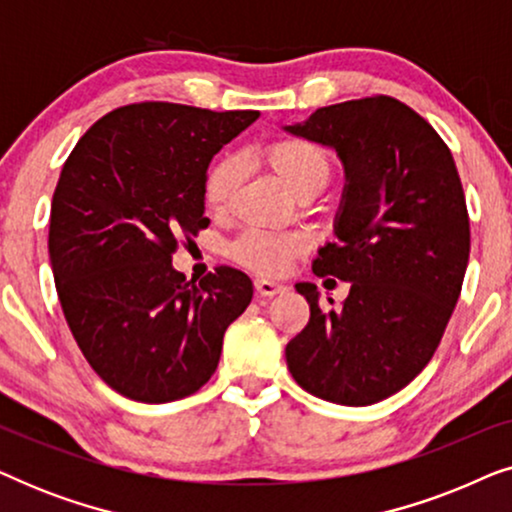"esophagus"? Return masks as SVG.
Segmentation results:
<instances>
[{
  "mask_svg": "<svg viewBox=\"0 0 512 512\" xmlns=\"http://www.w3.org/2000/svg\"><path fill=\"white\" fill-rule=\"evenodd\" d=\"M254 289H256L258 296H277V293H282L286 286L282 282H277V279L256 277L254 279Z\"/></svg>",
  "mask_w": 512,
  "mask_h": 512,
  "instance_id": "34e87169",
  "label": "esophagus"
}]
</instances>
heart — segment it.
<instances>
[{"instance_id":"b5f03b06","label":"heart","mask_w":512,"mask_h":512,"mask_svg":"<svg viewBox=\"0 0 512 512\" xmlns=\"http://www.w3.org/2000/svg\"><path fill=\"white\" fill-rule=\"evenodd\" d=\"M263 163L277 174L279 181L300 198L305 193H319L328 184L333 172V160L324 146L305 137H279L263 146ZM242 179V160L235 153H223L207 167L205 181H202V198L207 207L221 209L228 207L237 184ZM305 249V240L300 235H275L263 230H249L230 244V254L237 263L263 272V275H277L289 261Z\"/></svg>"}]
</instances>
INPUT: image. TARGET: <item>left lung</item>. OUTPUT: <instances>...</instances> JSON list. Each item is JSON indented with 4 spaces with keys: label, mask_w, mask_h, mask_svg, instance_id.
<instances>
[{
    "label": "left lung",
    "mask_w": 512,
    "mask_h": 512,
    "mask_svg": "<svg viewBox=\"0 0 512 512\" xmlns=\"http://www.w3.org/2000/svg\"><path fill=\"white\" fill-rule=\"evenodd\" d=\"M291 132L333 146L347 167L338 242L314 275L352 282L340 310L296 284L310 321L286 345L300 387L340 405H373L436 354L464 284L471 223L464 188L436 130L389 95L321 107Z\"/></svg>",
    "instance_id": "obj_1"
}]
</instances>
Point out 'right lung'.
Here are the masks:
<instances>
[{"mask_svg": "<svg viewBox=\"0 0 512 512\" xmlns=\"http://www.w3.org/2000/svg\"><path fill=\"white\" fill-rule=\"evenodd\" d=\"M256 118L125 104L90 125L65 160L48 228L55 289L90 368L132 401L195 394L219 366L226 328L251 303L242 270L216 265L188 282L172 256L209 226V160Z\"/></svg>", "mask_w": 512, "mask_h": 512, "instance_id": "obj_1", "label": "right lung"}]
</instances>
